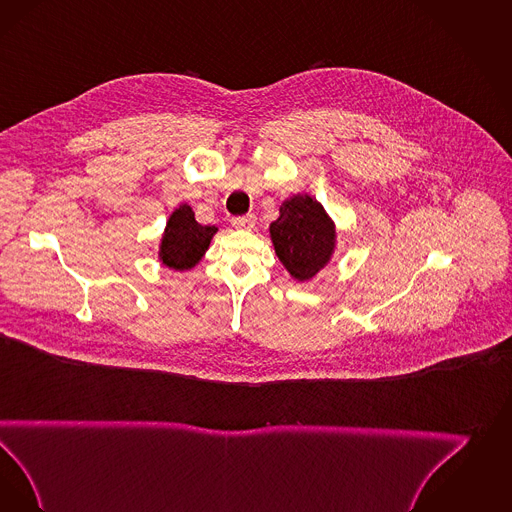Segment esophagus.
<instances>
[{
	"label": "esophagus",
	"mask_w": 512,
	"mask_h": 512,
	"mask_svg": "<svg viewBox=\"0 0 512 512\" xmlns=\"http://www.w3.org/2000/svg\"><path fill=\"white\" fill-rule=\"evenodd\" d=\"M232 225L236 227V229L242 230H251L255 227V215H244V217H234L232 219Z\"/></svg>",
	"instance_id": "1"
}]
</instances>
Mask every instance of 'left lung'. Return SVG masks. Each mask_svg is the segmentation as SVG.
Here are the masks:
<instances>
[{
	"label": "left lung",
	"mask_w": 512,
	"mask_h": 512,
	"mask_svg": "<svg viewBox=\"0 0 512 512\" xmlns=\"http://www.w3.org/2000/svg\"><path fill=\"white\" fill-rule=\"evenodd\" d=\"M268 232L280 263L297 282L316 278L335 257L338 246L335 221L310 194L287 196Z\"/></svg>",
	"instance_id": "1"
}]
</instances>
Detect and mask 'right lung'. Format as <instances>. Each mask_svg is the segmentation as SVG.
Instances as JSON below:
<instances>
[{
	"instance_id": "right-lung-1",
	"label": "right lung",
	"mask_w": 512,
	"mask_h": 512,
	"mask_svg": "<svg viewBox=\"0 0 512 512\" xmlns=\"http://www.w3.org/2000/svg\"><path fill=\"white\" fill-rule=\"evenodd\" d=\"M217 227L200 225L194 219L193 208L189 204H179L170 213L166 227L160 234V265L174 270L187 272L202 261L210 249L212 238L217 234Z\"/></svg>"
}]
</instances>
